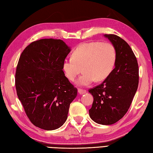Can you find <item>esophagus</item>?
Instances as JSON below:
<instances>
[{
    "label": "esophagus",
    "instance_id": "34e87169",
    "mask_svg": "<svg viewBox=\"0 0 153 153\" xmlns=\"http://www.w3.org/2000/svg\"><path fill=\"white\" fill-rule=\"evenodd\" d=\"M78 91H79V93L80 94H84L86 92V90H82V89H80V88H79V90H78Z\"/></svg>",
    "mask_w": 153,
    "mask_h": 153
}]
</instances>
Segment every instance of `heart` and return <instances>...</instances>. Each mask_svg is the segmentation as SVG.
Returning <instances> with one entry per match:
<instances>
[{"label": "heart", "mask_w": 153, "mask_h": 153, "mask_svg": "<svg viewBox=\"0 0 153 153\" xmlns=\"http://www.w3.org/2000/svg\"><path fill=\"white\" fill-rule=\"evenodd\" d=\"M117 60V52L113 45L108 42H91L82 43L74 50L72 58L63 62L65 76L73 81L82 72L84 73L76 84L88 86L95 80L103 81L113 72Z\"/></svg>", "instance_id": "b5f03b06"}]
</instances>
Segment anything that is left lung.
Here are the masks:
<instances>
[{"label":"left lung","mask_w":153,"mask_h":153,"mask_svg":"<svg viewBox=\"0 0 153 153\" xmlns=\"http://www.w3.org/2000/svg\"><path fill=\"white\" fill-rule=\"evenodd\" d=\"M117 52L113 72L100 85L89 90L94 97L90 118L103 125L116 123L127 113L139 84L137 61L130 46L120 36L105 35Z\"/></svg>","instance_id":"obj_1"}]
</instances>
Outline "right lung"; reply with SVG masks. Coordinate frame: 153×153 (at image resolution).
Wrapping results in <instances>:
<instances>
[{"label":"right lung","mask_w":153,"mask_h":153,"mask_svg":"<svg viewBox=\"0 0 153 153\" xmlns=\"http://www.w3.org/2000/svg\"><path fill=\"white\" fill-rule=\"evenodd\" d=\"M71 49L60 39L33 42L23 51L16 67L15 84L19 100L32 124L45 130L65 123L76 88L63 71Z\"/></svg>","instance_id":"obj_1"}]
</instances>
